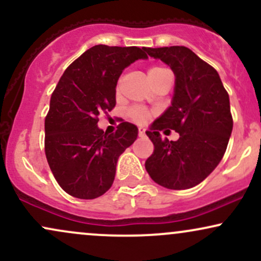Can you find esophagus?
Returning <instances> with one entry per match:
<instances>
[{"instance_id": "1", "label": "esophagus", "mask_w": 261, "mask_h": 261, "mask_svg": "<svg viewBox=\"0 0 261 261\" xmlns=\"http://www.w3.org/2000/svg\"><path fill=\"white\" fill-rule=\"evenodd\" d=\"M145 131H146V128L145 127H142V126H141V127H139V135H140V136L141 137H143V136H145Z\"/></svg>"}]
</instances>
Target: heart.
<instances>
[{"label": "heart", "instance_id": "1", "mask_svg": "<svg viewBox=\"0 0 261 261\" xmlns=\"http://www.w3.org/2000/svg\"><path fill=\"white\" fill-rule=\"evenodd\" d=\"M163 71H167V70L163 67H160V66H154V67H151L148 70V77L151 79V77L163 72ZM128 116H130L135 122H137V124H143V122L147 121L149 118L148 113L146 112V110L141 109V108H134V109H131L130 112H128Z\"/></svg>", "mask_w": 261, "mask_h": 261}]
</instances>
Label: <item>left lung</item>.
Here are the masks:
<instances>
[{
  "mask_svg": "<svg viewBox=\"0 0 261 261\" xmlns=\"http://www.w3.org/2000/svg\"><path fill=\"white\" fill-rule=\"evenodd\" d=\"M146 53L175 76L170 107L146 131L154 145L146 170L161 187L190 189L214 172L226 152L233 128L228 93L217 71L188 47H146ZM166 127L179 140L162 139L159 131Z\"/></svg>",
  "mask_w": 261,
  "mask_h": 261,
  "instance_id": "left-lung-1",
  "label": "left lung"
}]
</instances>
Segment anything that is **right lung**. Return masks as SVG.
Listing matches in <instances>:
<instances>
[{"label":"right lung","instance_id":"1","mask_svg":"<svg viewBox=\"0 0 261 261\" xmlns=\"http://www.w3.org/2000/svg\"><path fill=\"white\" fill-rule=\"evenodd\" d=\"M145 51L95 45L60 79L45 118V154L56 181L71 196L91 200L107 193L119 157L137 139L136 125L124 121L108 135L98 127V116L115 107L119 77L133 62L148 59Z\"/></svg>","mask_w":261,"mask_h":261}]
</instances>
